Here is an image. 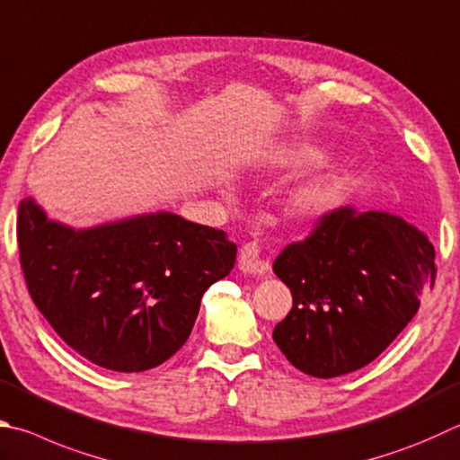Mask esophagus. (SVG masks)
Wrapping results in <instances>:
<instances>
[{
	"label": "esophagus",
	"instance_id": "esophagus-1",
	"mask_svg": "<svg viewBox=\"0 0 460 460\" xmlns=\"http://www.w3.org/2000/svg\"><path fill=\"white\" fill-rule=\"evenodd\" d=\"M270 259H263L259 253V245L255 241H247L239 252V270L245 275H253V278H261L270 271Z\"/></svg>",
	"mask_w": 460,
	"mask_h": 460
}]
</instances>
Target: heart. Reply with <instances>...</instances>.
I'll use <instances>...</instances> for the list:
<instances>
[{"label":"heart","instance_id":"heart-1","mask_svg":"<svg viewBox=\"0 0 460 460\" xmlns=\"http://www.w3.org/2000/svg\"><path fill=\"white\" fill-rule=\"evenodd\" d=\"M320 161V153L314 148H297L286 156L288 166H304ZM348 190V177L340 171H325L305 181L289 197L294 213L304 217H320L336 208L344 201Z\"/></svg>","mask_w":460,"mask_h":460}]
</instances>
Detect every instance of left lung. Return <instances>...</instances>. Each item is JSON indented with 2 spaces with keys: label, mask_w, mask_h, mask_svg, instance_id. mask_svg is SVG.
Here are the masks:
<instances>
[{
  "label": "left lung",
  "mask_w": 460,
  "mask_h": 460,
  "mask_svg": "<svg viewBox=\"0 0 460 460\" xmlns=\"http://www.w3.org/2000/svg\"><path fill=\"white\" fill-rule=\"evenodd\" d=\"M273 271L294 297L273 341L314 378H336L376 360L437 278L424 233L396 215L354 207L322 215L310 235L283 249Z\"/></svg>",
  "instance_id": "obj_1"
}]
</instances>
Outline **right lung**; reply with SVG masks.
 <instances>
[{
    "mask_svg": "<svg viewBox=\"0 0 460 460\" xmlns=\"http://www.w3.org/2000/svg\"><path fill=\"white\" fill-rule=\"evenodd\" d=\"M20 265L30 296L66 344L92 364L145 372L177 354L201 297L235 265L227 233L172 213L74 231L23 199Z\"/></svg>",
    "mask_w": 460,
    "mask_h": 460,
    "instance_id": "add662e5",
    "label": "right lung"
}]
</instances>
